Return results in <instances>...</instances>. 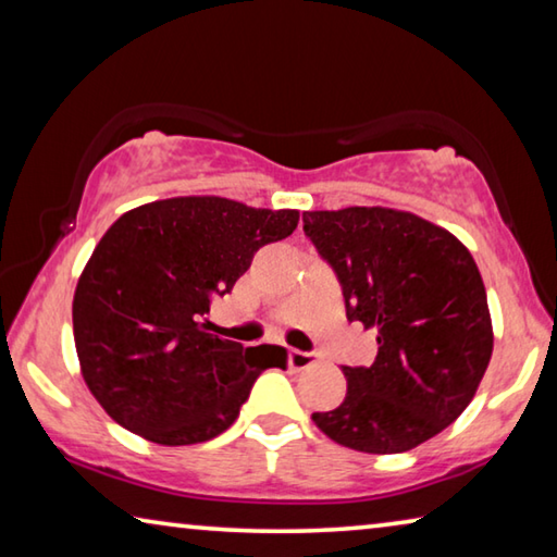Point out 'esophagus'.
Listing matches in <instances>:
<instances>
[{
  "label": "esophagus",
  "mask_w": 557,
  "mask_h": 557,
  "mask_svg": "<svg viewBox=\"0 0 557 557\" xmlns=\"http://www.w3.org/2000/svg\"><path fill=\"white\" fill-rule=\"evenodd\" d=\"M322 361V354L317 351H299V348H289V366L295 371H305L309 366Z\"/></svg>",
  "instance_id": "obj_1"
}]
</instances>
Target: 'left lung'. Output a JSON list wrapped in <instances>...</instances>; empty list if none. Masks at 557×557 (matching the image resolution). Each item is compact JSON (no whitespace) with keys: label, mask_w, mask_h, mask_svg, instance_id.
Here are the masks:
<instances>
[{"label":"left lung","mask_w":557,"mask_h":557,"mask_svg":"<svg viewBox=\"0 0 557 557\" xmlns=\"http://www.w3.org/2000/svg\"><path fill=\"white\" fill-rule=\"evenodd\" d=\"M301 221L342 282L348 322L379 334L375 361L344 366L346 398L314 412V425L369 455L422 445L465 412L492 361L474 258L449 231L383 206L307 211Z\"/></svg>","instance_id":"left-lung-1"}]
</instances>
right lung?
Returning a JSON list of instances; mask_svg holds the SVG:
<instances>
[{
    "label": "right lung",
    "instance_id": "add662e5",
    "mask_svg": "<svg viewBox=\"0 0 557 557\" xmlns=\"http://www.w3.org/2000/svg\"><path fill=\"white\" fill-rule=\"evenodd\" d=\"M297 223L292 209L178 196L110 225L75 287L73 336L83 379L117 425L166 447L213 440L262 371L287 369L285 348L219 338L206 314Z\"/></svg>",
    "mask_w": 557,
    "mask_h": 557
}]
</instances>
